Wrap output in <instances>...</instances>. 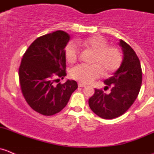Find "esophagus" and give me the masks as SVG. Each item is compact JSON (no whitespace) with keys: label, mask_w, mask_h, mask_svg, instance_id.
Instances as JSON below:
<instances>
[{"label":"esophagus","mask_w":154,"mask_h":154,"mask_svg":"<svg viewBox=\"0 0 154 154\" xmlns=\"http://www.w3.org/2000/svg\"><path fill=\"white\" fill-rule=\"evenodd\" d=\"M85 86H86V85L83 84V83H78V86L79 87H84Z\"/></svg>","instance_id":"1"}]
</instances>
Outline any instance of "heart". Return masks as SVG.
<instances>
[{"mask_svg":"<svg viewBox=\"0 0 154 154\" xmlns=\"http://www.w3.org/2000/svg\"><path fill=\"white\" fill-rule=\"evenodd\" d=\"M77 44L94 53L91 66L80 64L71 69L72 78L83 83H89L98 78L102 72L109 75L117 71L122 62L120 51L115 46H109L104 37L99 35L87 37L84 39L77 40ZM80 51L77 45L70 42L65 48V55L69 63L77 60Z\"/></svg>","mask_w":154,"mask_h":154,"instance_id":"heart-1","label":"heart"}]
</instances>
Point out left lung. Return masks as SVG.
<instances>
[{
    "instance_id": "8db88e82",
    "label": "left lung",
    "mask_w": 154,
    "mask_h": 154,
    "mask_svg": "<svg viewBox=\"0 0 154 154\" xmlns=\"http://www.w3.org/2000/svg\"><path fill=\"white\" fill-rule=\"evenodd\" d=\"M119 45L124 55L122 64L111 77L104 80L105 88L112 87L111 92L106 94L95 88L88 100L91 109L104 119L123 115L134 103L142 86V68L136 52L123 40L120 39Z\"/></svg>"
}]
</instances>
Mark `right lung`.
<instances>
[{
	"label": "right lung",
	"mask_w": 154,
	"mask_h": 154,
	"mask_svg": "<svg viewBox=\"0 0 154 154\" xmlns=\"http://www.w3.org/2000/svg\"><path fill=\"white\" fill-rule=\"evenodd\" d=\"M70 35L63 30L37 38L27 48L18 70L21 92L29 106L43 116H53L67 105L77 88L75 80L56 84L66 76L65 48Z\"/></svg>",
	"instance_id": "right-lung-1"
}]
</instances>
